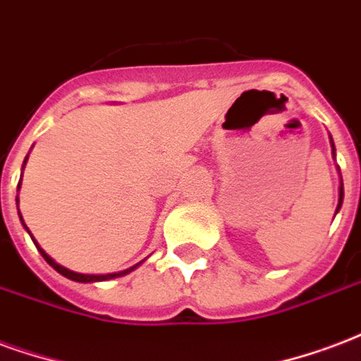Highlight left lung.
Wrapping results in <instances>:
<instances>
[{"label":"left lung","mask_w":361,"mask_h":361,"mask_svg":"<svg viewBox=\"0 0 361 361\" xmlns=\"http://www.w3.org/2000/svg\"><path fill=\"white\" fill-rule=\"evenodd\" d=\"M331 153L335 157V143L331 140ZM343 199H344V188H343V178H341V185H338V204H337V210H335V214H337L341 207H343Z\"/></svg>","instance_id":"obj_1"}]
</instances>
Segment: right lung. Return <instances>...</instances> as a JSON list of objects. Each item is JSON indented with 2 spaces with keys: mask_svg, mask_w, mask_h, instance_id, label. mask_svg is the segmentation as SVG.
<instances>
[{
  "mask_svg": "<svg viewBox=\"0 0 361 361\" xmlns=\"http://www.w3.org/2000/svg\"><path fill=\"white\" fill-rule=\"evenodd\" d=\"M26 160H28V157H26V159H24V162H23V170H24V166H26ZM20 178H23V176H20ZM17 189H20V181H18V188H17ZM17 207H18V197H17ZM18 218H20V224H23V226H24V229H26V231H28V235H30V237H32L30 229H28V226H26V224H24L23 216H20V210H18ZM32 241H34V245H36V248H38V250H39V255H42V256H44V258H45V262L49 264V266H51L53 269H57L59 274H61V276H65L66 279H72V281H78V283L109 281V279H114V277H122V276H126V274H130V271H133V269L137 268V266H140V264H141V262H140V264H135V266H132V268L124 269V271H116V274H103V276H93V274H78V271H72V269L65 268V266H61V264L55 262V260H53L51 256L47 255V252H45V250H44V248L39 247L38 241H36V239H34V237H32Z\"/></svg>",
  "mask_w": 361,
  "mask_h": 361,
  "instance_id": "right-lung-1",
  "label": "right lung"
}]
</instances>
